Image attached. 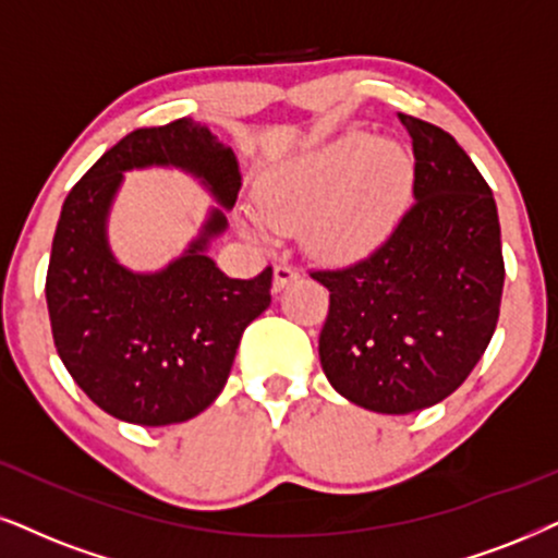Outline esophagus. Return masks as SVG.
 <instances>
[{
    "label": "esophagus",
    "instance_id": "obj_1",
    "mask_svg": "<svg viewBox=\"0 0 558 558\" xmlns=\"http://www.w3.org/2000/svg\"><path fill=\"white\" fill-rule=\"evenodd\" d=\"M299 278V270H295V267H291V265H275V270H272V291L278 293V291H283V288L288 286V283H293V280Z\"/></svg>",
    "mask_w": 558,
    "mask_h": 558
}]
</instances>
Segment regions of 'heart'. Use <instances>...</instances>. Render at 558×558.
Here are the masks:
<instances>
[{
  "mask_svg": "<svg viewBox=\"0 0 558 558\" xmlns=\"http://www.w3.org/2000/svg\"><path fill=\"white\" fill-rule=\"evenodd\" d=\"M412 182L407 149L348 133L267 172L257 187V210H244L242 229L267 242L270 231L306 227L316 255L355 263L397 229Z\"/></svg>",
  "mask_w": 558,
  "mask_h": 558,
  "instance_id": "obj_1",
  "label": "heart"
}]
</instances>
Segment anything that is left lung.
<instances>
[{
	"mask_svg": "<svg viewBox=\"0 0 558 558\" xmlns=\"http://www.w3.org/2000/svg\"><path fill=\"white\" fill-rule=\"evenodd\" d=\"M412 138L414 203L361 263L316 270L329 288L322 368L337 393L380 414L450 397L495 335L505 286L497 203L456 138L399 116Z\"/></svg>",
	"mask_w": 558,
	"mask_h": 558,
	"instance_id": "left-lung-1",
	"label": "left lung"
}]
</instances>
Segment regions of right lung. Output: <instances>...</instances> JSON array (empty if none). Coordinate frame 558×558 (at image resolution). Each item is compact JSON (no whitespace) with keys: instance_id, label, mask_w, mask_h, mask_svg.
<instances>
[{"instance_id":"obj_1","label":"right lung","mask_w":558,"mask_h":558,"mask_svg":"<svg viewBox=\"0 0 558 558\" xmlns=\"http://www.w3.org/2000/svg\"><path fill=\"white\" fill-rule=\"evenodd\" d=\"M174 166L217 197L202 234L157 274L111 255L107 216L122 172ZM242 174L229 146L190 118L138 129L102 154L61 208L46 275L56 352L76 386L116 420L144 427L193 420L227 386L246 324L270 306L272 270L229 278L208 257L227 231Z\"/></svg>"}]
</instances>
